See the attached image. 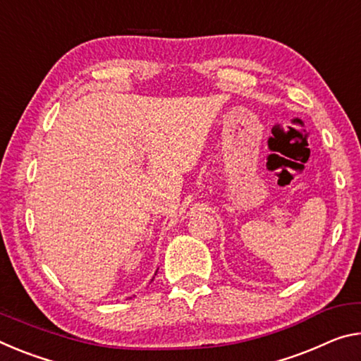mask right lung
Wrapping results in <instances>:
<instances>
[{
	"label": "right lung",
	"instance_id": "add662e5",
	"mask_svg": "<svg viewBox=\"0 0 361 361\" xmlns=\"http://www.w3.org/2000/svg\"><path fill=\"white\" fill-rule=\"evenodd\" d=\"M130 299H131V297H130Z\"/></svg>",
	"mask_w": 361,
	"mask_h": 361
}]
</instances>
